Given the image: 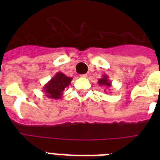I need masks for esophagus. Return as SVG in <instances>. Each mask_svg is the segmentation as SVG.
<instances>
[{"label":"esophagus","mask_w":160,"mask_h":160,"mask_svg":"<svg viewBox=\"0 0 160 160\" xmlns=\"http://www.w3.org/2000/svg\"><path fill=\"white\" fill-rule=\"evenodd\" d=\"M80 77H81V78H87L88 75H86V74H84V75H80Z\"/></svg>","instance_id":"1"}]
</instances>
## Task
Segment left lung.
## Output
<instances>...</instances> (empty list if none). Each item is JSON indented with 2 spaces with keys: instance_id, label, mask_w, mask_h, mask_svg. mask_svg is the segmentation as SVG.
<instances>
[{
  "instance_id": "8db88e82",
  "label": "left lung",
  "mask_w": 160,
  "mask_h": 160,
  "mask_svg": "<svg viewBox=\"0 0 160 160\" xmlns=\"http://www.w3.org/2000/svg\"><path fill=\"white\" fill-rule=\"evenodd\" d=\"M98 84L100 86H103L105 88H109L111 87V82L109 80V76L107 75H103L102 77L99 79L98 80ZM105 92H106L105 90Z\"/></svg>"
}]
</instances>
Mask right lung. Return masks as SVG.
Masks as SVG:
<instances>
[{
    "label": "right lung",
    "mask_w": 160,
    "mask_h": 160,
    "mask_svg": "<svg viewBox=\"0 0 160 160\" xmlns=\"http://www.w3.org/2000/svg\"><path fill=\"white\" fill-rule=\"evenodd\" d=\"M71 80V77H68L61 72H57L43 86L44 93L46 97L59 100L62 97L63 91L70 85Z\"/></svg>",
    "instance_id": "obj_1"
}]
</instances>
